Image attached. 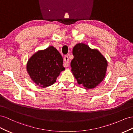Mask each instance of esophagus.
Instances as JSON below:
<instances>
[{
    "label": "esophagus",
    "instance_id": "34e87169",
    "mask_svg": "<svg viewBox=\"0 0 133 133\" xmlns=\"http://www.w3.org/2000/svg\"><path fill=\"white\" fill-rule=\"evenodd\" d=\"M64 63L63 64V66L64 67H67L69 66V57L68 56H65L64 57Z\"/></svg>",
    "mask_w": 133,
    "mask_h": 133
}]
</instances>
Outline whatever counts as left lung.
<instances>
[{"label":"left lung","mask_w":133,"mask_h":133,"mask_svg":"<svg viewBox=\"0 0 133 133\" xmlns=\"http://www.w3.org/2000/svg\"><path fill=\"white\" fill-rule=\"evenodd\" d=\"M71 71L79 85L85 89L95 88L103 80L108 62L97 50H92L88 45L78 43L72 50Z\"/></svg>","instance_id":"left-lung-1"}]
</instances>
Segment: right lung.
<instances>
[{
  "mask_svg": "<svg viewBox=\"0 0 133 133\" xmlns=\"http://www.w3.org/2000/svg\"><path fill=\"white\" fill-rule=\"evenodd\" d=\"M62 56L53 46L39 51L28 60L26 70L33 82L42 88L56 82L60 72L64 70Z\"/></svg>",
  "mask_w": 133,
  "mask_h": 133,
  "instance_id": "1",
  "label": "right lung"
}]
</instances>
